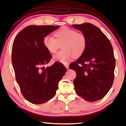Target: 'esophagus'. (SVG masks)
Here are the masks:
<instances>
[{"label":"esophagus","instance_id":"34e87169","mask_svg":"<svg viewBox=\"0 0 126 126\" xmlns=\"http://www.w3.org/2000/svg\"><path fill=\"white\" fill-rule=\"evenodd\" d=\"M64 66H65V67L67 69H69V64L68 63H66V64H64Z\"/></svg>","mask_w":126,"mask_h":126}]
</instances>
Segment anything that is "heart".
I'll use <instances>...</instances> for the list:
<instances>
[{
  "mask_svg": "<svg viewBox=\"0 0 126 126\" xmlns=\"http://www.w3.org/2000/svg\"><path fill=\"white\" fill-rule=\"evenodd\" d=\"M52 36H47L43 38V45L50 53H55L62 44V50L53 56L54 60L65 64L74 56L82 55L87 46V39L82 33L74 29L63 27Z\"/></svg>",
  "mask_w": 126,
  "mask_h": 126,
  "instance_id": "b5f03b06",
  "label": "heart"
}]
</instances>
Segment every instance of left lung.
Wrapping results in <instances>:
<instances>
[{
    "instance_id": "left-lung-1",
    "label": "left lung",
    "mask_w": 126,
    "mask_h": 126,
    "mask_svg": "<svg viewBox=\"0 0 126 126\" xmlns=\"http://www.w3.org/2000/svg\"><path fill=\"white\" fill-rule=\"evenodd\" d=\"M82 32L87 46L69 68L76 71L74 84L77 94L89 102L100 100L113 83L115 59L111 43L100 29L90 23L74 24Z\"/></svg>"
}]
</instances>
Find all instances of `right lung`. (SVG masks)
I'll use <instances>...</instances> for the list:
<instances>
[{
    "instance_id": "1",
    "label": "right lung",
    "mask_w": 126,
    "mask_h": 126,
    "mask_svg": "<svg viewBox=\"0 0 126 126\" xmlns=\"http://www.w3.org/2000/svg\"><path fill=\"white\" fill-rule=\"evenodd\" d=\"M59 26L30 25L20 31L13 41L12 63L22 95L33 104H42L54 97L58 84L66 69L56 62L45 68L51 55L43 45V38Z\"/></svg>"
}]
</instances>
